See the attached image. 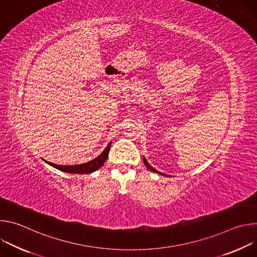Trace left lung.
Segmentation results:
<instances>
[{
  "label": "left lung",
  "mask_w": 257,
  "mask_h": 257,
  "mask_svg": "<svg viewBox=\"0 0 257 257\" xmlns=\"http://www.w3.org/2000/svg\"><path fill=\"white\" fill-rule=\"evenodd\" d=\"M143 163H144V165L146 166V168L150 169L152 172H154V173H158V174H161V175H165V174H162V173H160V172H159V171H157L156 169H154V168H153V167H152V166H151V165L148 163V161L145 160V158H143ZM167 176H168V175H167Z\"/></svg>",
  "instance_id": "obj_1"
}]
</instances>
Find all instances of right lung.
<instances>
[{"mask_svg": "<svg viewBox=\"0 0 257 257\" xmlns=\"http://www.w3.org/2000/svg\"><path fill=\"white\" fill-rule=\"evenodd\" d=\"M111 144L112 142H108V144L106 145V148L103 150V152L97 157L95 158L94 160L90 161V162H87L85 164H81V165H74V166H61V165H55V164H52L50 162H47L45 161L47 164H49L50 166L60 170V171H63V172H66V173H72V174H89V173H92L96 170H98L106 161L107 159V156H108V152H109V149H111Z\"/></svg>", "mask_w": 257, "mask_h": 257, "instance_id": "add662e5", "label": "right lung"}]
</instances>
